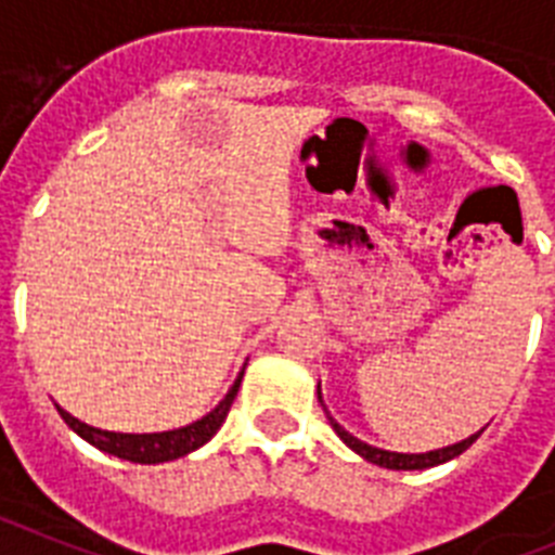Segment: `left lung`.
Segmentation results:
<instances>
[{"label": "left lung", "mask_w": 555, "mask_h": 555, "mask_svg": "<svg viewBox=\"0 0 555 555\" xmlns=\"http://www.w3.org/2000/svg\"><path fill=\"white\" fill-rule=\"evenodd\" d=\"M318 399H321V391H318ZM321 404H324V399H321ZM326 411V408H324ZM326 418H330L332 430L337 433V436L344 438V444L351 447V450L358 452V455H363L365 461H371V464L377 466H385V469H430V466H438L444 464V461H452V457H457L464 450H469L475 441H478L480 433H475V436L464 438L461 444H452V447H444V450H433V452H422V455H404V452H388V450H377V447L365 444V441H360V438H354L351 433H346L340 424L335 422V418L330 416V411H326Z\"/></svg>", "instance_id": "8db88e82"}]
</instances>
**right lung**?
Listing matches in <instances>:
<instances>
[{
  "instance_id": "obj_1",
  "label": "right lung",
  "mask_w": 555,
  "mask_h": 555,
  "mask_svg": "<svg viewBox=\"0 0 555 555\" xmlns=\"http://www.w3.org/2000/svg\"><path fill=\"white\" fill-rule=\"evenodd\" d=\"M240 383H243V374L237 377V383L231 385V391L225 393V399L215 408V411L206 413V416L197 418V422L186 424V427H181V430H170V433H144V436H131V433H108V430H98V427H89V424L83 422H77V418L69 416L64 408H57V413H61V418L69 424L77 436L86 438L91 447L108 452V455L125 457V461H133V464H164V461H172V457H181L186 455V452L197 450V447H204L206 441L220 430V424H223L225 416H229L231 402H234V397H237Z\"/></svg>"
}]
</instances>
